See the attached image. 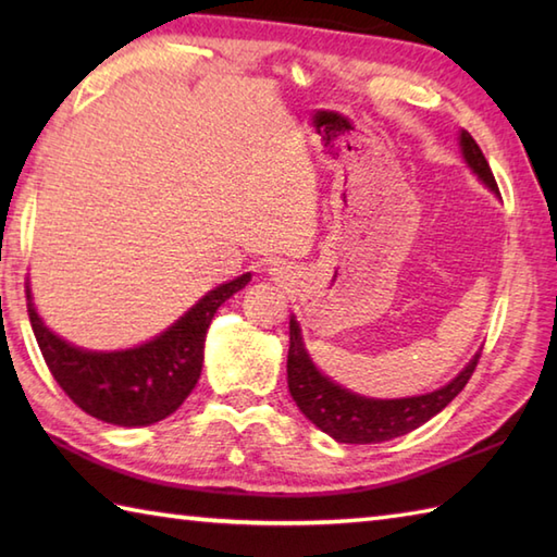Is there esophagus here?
<instances>
[{
    "label": "esophagus",
    "instance_id": "esophagus-1",
    "mask_svg": "<svg viewBox=\"0 0 557 557\" xmlns=\"http://www.w3.org/2000/svg\"><path fill=\"white\" fill-rule=\"evenodd\" d=\"M272 270H275V268H272Z\"/></svg>",
    "mask_w": 557,
    "mask_h": 557
}]
</instances>
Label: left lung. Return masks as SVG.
I'll list each match as a JSON object with an SVG mask.
<instances>
[{"mask_svg": "<svg viewBox=\"0 0 557 557\" xmlns=\"http://www.w3.org/2000/svg\"><path fill=\"white\" fill-rule=\"evenodd\" d=\"M461 158L469 164L479 180L486 184L491 191L498 196V184L488 168V160L469 132H459ZM481 351L474 354L465 369H461L447 385L433 389V393L417 397H399V399H375L351 393V389L330 381L327 375L315 369L309 351L304 347L301 327L297 318H289V354H287V383L289 393L304 411V417L318 429L335 437L337 443L349 445H371L385 443L393 437L405 435L419 429L437 411H443L453 401L474 373Z\"/></svg>", "mask_w": 557, "mask_h": 557, "instance_id": "obj_1", "label": "left lung"}]
</instances>
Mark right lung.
Instances as JSON below:
<instances>
[{
    "label": "right lung",
    "mask_w": 557,
    "mask_h": 557,
    "mask_svg": "<svg viewBox=\"0 0 557 557\" xmlns=\"http://www.w3.org/2000/svg\"><path fill=\"white\" fill-rule=\"evenodd\" d=\"M248 282L251 272L210 289L164 333L120 351L71 345L42 323L30 287L26 299L35 339L59 387L90 417L134 429L168 419L191 395L203 369V345L212 315Z\"/></svg>",
    "instance_id": "1"
}]
</instances>
